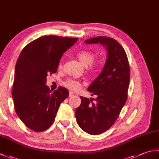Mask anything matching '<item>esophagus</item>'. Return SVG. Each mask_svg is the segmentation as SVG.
I'll return each mask as SVG.
<instances>
[{
	"label": "esophagus",
	"instance_id": "34e87169",
	"mask_svg": "<svg viewBox=\"0 0 159 159\" xmlns=\"http://www.w3.org/2000/svg\"><path fill=\"white\" fill-rule=\"evenodd\" d=\"M74 96V93H72V92H70V93H69V96H70V97H72V96Z\"/></svg>",
	"mask_w": 159,
	"mask_h": 159
}]
</instances>
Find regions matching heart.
I'll return each mask as SVG.
<instances>
[{
    "label": "heart",
    "mask_w": 159,
    "mask_h": 159,
    "mask_svg": "<svg viewBox=\"0 0 159 159\" xmlns=\"http://www.w3.org/2000/svg\"><path fill=\"white\" fill-rule=\"evenodd\" d=\"M76 57L82 63L83 65L85 67L87 72H94L97 70L98 67V63L93 62L94 59H95V54L92 51H91V50H80L79 52L76 53ZM62 62L61 61V62L59 64V68H62ZM83 84V83L80 81V80L69 79H67L63 83V85L66 88L72 90L73 92H77V91H79L80 89Z\"/></svg>",
    "instance_id": "1"
}]
</instances>
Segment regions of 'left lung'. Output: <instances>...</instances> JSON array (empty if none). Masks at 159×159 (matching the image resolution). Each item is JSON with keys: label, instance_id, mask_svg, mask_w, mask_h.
Segmentation results:
<instances>
[{"label": "left lung", "instance_id": "8db88e82", "mask_svg": "<svg viewBox=\"0 0 159 159\" xmlns=\"http://www.w3.org/2000/svg\"><path fill=\"white\" fill-rule=\"evenodd\" d=\"M100 43L107 50L106 63L100 75L87 90L93 98L80 96L81 104L75 111L80 128L90 134H99L112 126L126 103L130 82V67L126 53L116 39L98 36L85 41Z\"/></svg>", "mask_w": 159, "mask_h": 159}]
</instances>
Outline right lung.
Returning a JSON list of instances; mask_svg holds the SVG:
<instances>
[{"label":"right lung","instance_id":"right-lung-1","mask_svg":"<svg viewBox=\"0 0 159 159\" xmlns=\"http://www.w3.org/2000/svg\"><path fill=\"white\" fill-rule=\"evenodd\" d=\"M77 38L44 35L30 42L17 61L12 97L16 113L35 132L45 130L55 121L60 104L69 96L65 87L52 93L46 85L48 74L55 73L63 54Z\"/></svg>","mask_w":159,"mask_h":159}]
</instances>
